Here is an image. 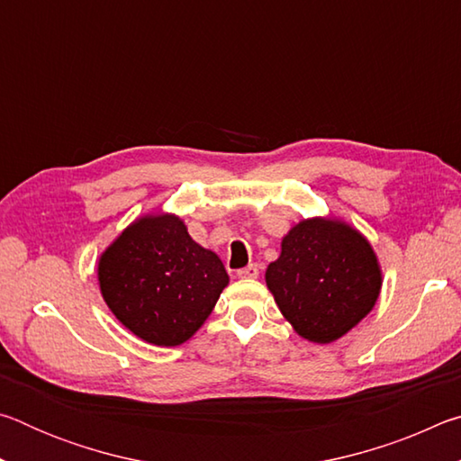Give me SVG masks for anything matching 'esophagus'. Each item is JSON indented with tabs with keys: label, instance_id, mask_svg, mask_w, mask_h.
I'll list each match as a JSON object with an SVG mask.
<instances>
[{
	"label": "esophagus",
	"instance_id": "esophagus-1",
	"mask_svg": "<svg viewBox=\"0 0 461 461\" xmlns=\"http://www.w3.org/2000/svg\"><path fill=\"white\" fill-rule=\"evenodd\" d=\"M260 270H258V264H249V267L238 270V276L240 278H258Z\"/></svg>",
	"mask_w": 461,
	"mask_h": 461
}]
</instances>
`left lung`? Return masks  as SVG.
<instances>
[{
  "mask_svg": "<svg viewBox=\"0 0 461 461\" xmlns=\"http://www.w3.org/2000/svg\"><path fill=\"white\" fill-rule=\"evenodd\" d=\"M267 286L294 331L331 343L370 313L382 286L376 254L360 231L335 220H305L283 238Z\"/></svg>",
  "mask_w": 461,
  "mask_h": 461,
  "instance_id": "left-lung-1",
  "label": "left lung"
}]
</instances>
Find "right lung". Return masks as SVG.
Masks as SVG:
<instances>
[{"mask_svg":"<svg viewBox=\"0 0 461 461\" xmlns=\"http://www.w3.org/2000/svg\"><path fill=\"white\" fill-rule=\"evenodd\" d=\"M101 294L122 325L154 346H181L212 315L230 283L176 215H146L99 258Z\"/></svg>","mask_w":461,"mask_h":461,"instance_id":"1","label":"right lung"}]
</instances>
